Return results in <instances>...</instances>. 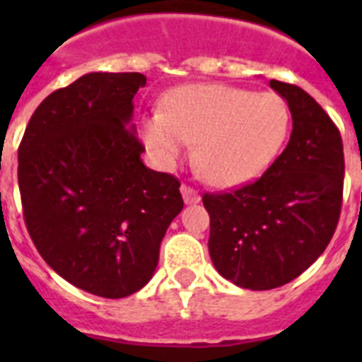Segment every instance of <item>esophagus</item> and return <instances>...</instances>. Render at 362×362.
<instances>
[{
	"label": "esophagus",
	"instance_id": "34e87169",
	"mask_svg": "<svg viewBox=\"0 0 362 362\" xmlns=\"http://www.w3.org/2000/svg\"><path fill=\"white\" fill-rule=\"evenodd\" d=\"M180 192H182V197H184V203L186 204H195L201 201V195H199L193 187L186 186V184H182Z\"/></svg>",
	"mask_w": 362,
	"mask_h": 362
}]
</instances>
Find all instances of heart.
Returning a JSON list of instances; mask_svg holds the SVG:
<instances>
[{
	"mask_svg": "<svg viewBox=\"0 0 362 362\" xmlns=\"http://www.w3.org/2000/svg\"><path fill=\"white\" fill-rule=\"evenodd\" d=\"M289 109L272 92L227 84H189L165 98L163 110L141 118L144 146L173 167L195 144V167L220 187L240 186L263 173L286 141Z\"/></svg>",
	"mask_w": 362,
	"mask_h": 362,
	"instance_id": "b5f03b06",
	"label": "heart"
}]
</instances>
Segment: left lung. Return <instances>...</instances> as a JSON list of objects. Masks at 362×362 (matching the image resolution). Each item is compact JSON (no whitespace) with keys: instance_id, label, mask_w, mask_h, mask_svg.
<instances>
[{"instance_id":"obj_1","label":"left lung","mask_w":362,"mask_h":362,"mask_svg":"<svg viewBox=\"0 0 362 362\" xmlns=\"http://www.w3.org/2000/svg\"><path fill=\"white\" fill-rule=\"evenodd\" d=\"M270 88L291 112L286 150L253 184L203 197L216 270L252 291L286 286L303 274L325 252L342 206L340 131L303 88L280 81H270Z\"/></svg>"}]
</instances>
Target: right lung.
Returning <instances> with one entry per match:
<instances>
[{"mask_svg": "<svg viewBox=\"0 0 362 362\" xmlns=\"http://www.w3.org/2000/svg\"><path fill=\"white\" fill-rule=\"evenodd\" d=\"M141 73H88L42 101L18 148L30 237L48 267L82 291L124 298L146 286L180 182L142 163L133 124Z\"/></svg>", "mask_w": 362, "mask_h": 362, "instance_id": "add662e5", "label": "right lung"}]
</instances>
